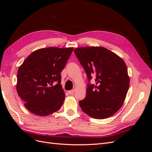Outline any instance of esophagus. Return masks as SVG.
I'll list each match as a JSON object with an SVG mask.
<instances>
[{
  "instance_id": "esophagus-1",
  "label": "esophagus",
  "mask_w": 152,
  "mask_h": 152,
  "mask_svg": "<svg viewBox=\"0 0 152 152\" xmlns=\"http://www.w3.org/2000/svg\"><path fill=\"white\" fill-rule=\"evenodd\" d=\"M74 89H72V90H70V91H69L68 93V94H70V95H72V94H73V93H74Z\"/></svg>"
}]
</instances>
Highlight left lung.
Masks as SVG:
<instances>
[{
  "label": "left lung",
  "mask_w": 152,
  "mask_h": 152,
  "mask_svg": "<svg viewBox=\"0 0 152 152\" xmlns=\"http://www.w3.org/2000/svg\"><path fill=\"white\" fill-rule=\"evenodd\" d=\"M74 53L88 79L86 96L79 102L82 110L96 119L111 117L122 107L129 86L125 62L103 47L79 48ZM92 77L96 85L90 84Z\"/></svg>",
  "instance_id": "left-lung-1"
}]
</instances>
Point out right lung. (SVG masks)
Instances as JSON below:
<instances>
[{
	"mask_svg": "<svg viewBox=\"0 0 152 152\" xmlns=\"http://www.w3.org/2000/svg\"><path fill=\"white\" fill-rule=\"evenodd\" d=\"M73 49L52 47L36 50L20 66L17 93L30 112L45 116L61 108L65 94L60 73Z\"/></svg>",
	"mask_w": 152,
	"mask_h": 152,
	"instance_id": "obj_1",
	"label": "right lung"
}]
</instances>
